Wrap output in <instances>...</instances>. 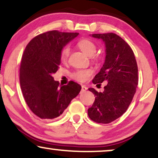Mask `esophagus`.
Returning a JSON list of instances; mask_svg holds the SVG:
<instances>
[{
	"instance_id": "34e87169",
	"label": "esophagus",
	"mask_w": 158,
	"mask_h": 158,
	"mask_svg": "<svg viewBox=\"0 0 158 158\" xmlns=\"http://www.w3.org/2000/svg\"><path fill=\"white\" fill-rule=\"evenodd\" d=\"M87 90V87L85 85H81V92H85Z\"/></svg>"
}]
</instances>
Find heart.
I'll use <instances>...</instances> for the list:
<instances>
[{
    "mask_svg": "<svg viewBox=\"0 0 158 158\" xmlns=\"http://www.w3.org/2000/svg\"><path fill=\"white\" fill-rule=\"evenodd\" d=\"M77 46L79 49L85 53L87 56H93L96 52V45L93 41L87 39L80 40L77 43ZM70 54V48L68 46L64 47L61 51L60 58L62 61H65L68 58ZM92 73V71L90 69L77 70L72 73V77L76 80L79 81H85L88 79Z\"/></svg>",
    "mask_w": 158,
    "mask_h": 158,
    "instance_id": "heart-1",
    "label": "heart"
}]
</instances>
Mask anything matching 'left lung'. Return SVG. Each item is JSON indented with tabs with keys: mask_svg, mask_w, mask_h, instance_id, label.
I'll use <instances>...</instances> for the list:
<instances>
[{
	"mask_svg": "<svg viewBox=\"0 0 158 158\" xmlns=\"http://www.w3.org/2000/svg\"><path fill=\"white\" fill-rule=\"evenodd\" d=\"M90 36L102 40L106 48L104 63L93 83H107L102 93L88 89L96 98L87 113L95 122L109 123L127 111L133 98L138 82V65L132 48L118 35L107 33Z\"/></svg>",
	"mask_w": 158,
	"mask_h": 158,
	"instance_id": "8db88e82",
	"label": "left lung"
}]
</instances>
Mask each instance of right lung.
<instances>
[{"label": "right lung", "instance_id": "1", "mask_svg": "<svg viewBox=\"0 0 158 158\" xmlns=\"http://www.w3.org/2000/svg\"><path fill=\"white\" fill-rule=\"evenodd\" d=\"M78 35L54 30L36 36L26 47L20 68V87L28 107L40 118L59 117L80 92L77 83L71 81L60 86L52 77L59 69L61 51Z\"/></svg>", "mask_w": 158, "mask_h": 158}]
</instances>
